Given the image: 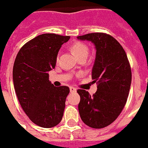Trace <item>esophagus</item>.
Returning <instances> with one entry per match:
<instances>
[{
    "instance_id": "esophagus-1",
    "label": "esophagus",
    "mask_w": 148,
    "mask_h": 148,
    "mask_svg": "<svg viewBox=\"0 0 148 148\" xmlns=\"http://www.w3.org/2000/svg\"><path fill=\"white\" fill-rule=\"evenodd\" d=\"M70 91H71L72 93H74V92H75V91H76V89H75V87H70Z\"/></svg>"
}]
</instances>
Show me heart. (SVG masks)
Listing matches in <instances>:
<instances>
[{
  "mask_svg": "<svg viewBox=\"0 0 148 148\" xmlns=\"http://www.w3.org/2000/svg\"><path fill=\"white\" fill-rule=\"evenodd\" d=\"M71 50L78 58L81 57H87L89 53V48L87 45L83 42H75L71 46Z\"/></svg>",
  "mask_w": 148,
  "mask_h": 148,
  "instance_id": "obj_1",
  "label": "heart"
}]
</instances>
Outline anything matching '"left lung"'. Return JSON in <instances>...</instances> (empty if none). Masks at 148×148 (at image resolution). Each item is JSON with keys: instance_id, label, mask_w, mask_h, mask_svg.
<instances>
[{"instance_id": "left-lung-1", "label": "left lung", "mask_w": 148, "mask_h": 148, "mask_svg": "<svg viewBox=\"0 0 148 148\" xmlns=\"http://www.w3.org/2000/svg\"><path fill=\"white\" fill-rule=\"evenodd\" d=\"M77 38L90 41L95 46L91 76L98 88L92 96L84 89L77 90L80 96L79 113L87 126L102 129L114 122L125 106L131 86V66L125 49L110 34L96 32Z\"/></svg>"}]
</instances>
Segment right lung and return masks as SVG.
<instances>
[{
	"label": "right lung",
	"mask_w": 148,
	"mask_h": 148,
	"mask_svg": "<svg viewBox=\"0 0 148 148\" xmlns=\"http://www.w3.org/2000/svg\"><path fill=\"white\" fill-rule=\"evenodd\" d=\"M69 38L40 34L21 47L14 62V88L20 106L29 119L42 128L54 127L63 117L69 87L53 86L48 72L55 68L58 51Z\"/></svg>",
	"instance_id": "add662e5"
}]
</instances>
